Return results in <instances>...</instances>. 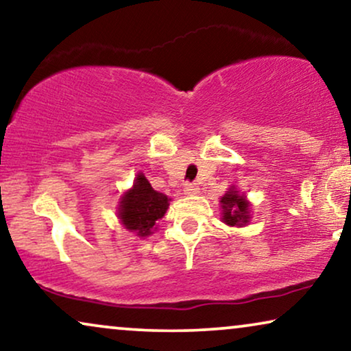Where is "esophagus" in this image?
<instances>
[{
    "mask_svg": "<svg viewBox=\"0 0 351 351\" xmlns=\"http://www.w3.org/2000/svg\"><path fill=\"white\" fill-rule=\"evenodd\" d=\"M199 191V189H198V185L196 184H191V182H186V184L184 185V193L185 195H189V196H191V195H196Z\"/></svg>",
    "mask_w": 351,
    "mask_h": 351,
    "instance_id": "34e87169",
    "label": "esophagus"
}]
</instances>
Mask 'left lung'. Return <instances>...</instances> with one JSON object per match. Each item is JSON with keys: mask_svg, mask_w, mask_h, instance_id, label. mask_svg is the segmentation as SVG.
Here are the masks:
<instances>
[{"mask_svg": "<svg viewBox=\"0 0 351 351\" xmlns=\"http://www.w3.org/2000/svg\"><path fill=\"white\" fill-rule=\"evenodd\" d=\"M220 206H222V222L230 225V227H244L251 220V206L243 193H239L237 186H232L222 198H220Z\"/></svg>", "mask_w": 351, "mask_h": 351, "instance_id": "left-lung-1", "label": "left lung"}]
</instances>
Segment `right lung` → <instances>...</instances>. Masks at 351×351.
<instances>
[{
    "label": "right lung",
    "instance_id": "add662e5",
    "mask_svg": "<svg viewBox=\"0 0 351 351\" xmlns=\"http://www.w3.org/2000/svg\"><path fill=\"white\" fill-rule=\"evenodd\" d=\"M169 198L153 190L147 177L138 172L131 190H128L119 201L118 217L123 227L134 232L137 237H148L158 220L169 208Z\"/></svg>",
    "mask_w": 351,
    "mask_h": 351
}]
</instances>
